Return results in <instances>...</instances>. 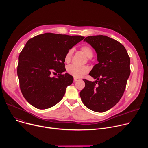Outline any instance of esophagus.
Segmentation results:
<instances>
[{"label": "esophagus", "mask_w": 148, "mask_h": 148, "mask_svg": "<svg viewBox=\"0 0 148 148\" xmlns=\"http://www.w3.org/2000/svg\"><path fill=\"white\" fill-rule=\"evenodd\" d=\"M80 79L79 78H77V77H74V80L75 81H79Z\"/></svg>", "instance_id": "obj_1"}]
</instances>
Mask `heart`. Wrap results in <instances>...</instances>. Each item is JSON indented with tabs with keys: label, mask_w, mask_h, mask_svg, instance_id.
Segmentation results:
<instances>
[{
	"label": "heart",
	"mask_w": 148,
	"mask_h": 148,
	"mask_svg": "<svg viewBox=\"0 0 148 148\" xmlns=\"http://www.w3.org/2000/svg\"><path fill=\"white\" fill-rule=\"evenodd\" d=\"M81 51L85 54L87 57L90 59V58L93 56V50L91 47L88 45H84L81 48ZM74 50L73 49H69L66 53L64 56V61L66 62L69 63L71 61L73 54ZM90 71V69L87 66H78L75 64H71L68 66L67 67V72L73 75V77L80 78L83 77L84 75L87 74Z\"/></svg>",
	"instance_id": "b5f03b06"
}]
</instances>
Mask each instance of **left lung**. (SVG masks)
Returning <instances> with one entry per match:
<instances>
[{"mask_svg":"<svg viewBox=\"0 0 148 148\" xmlns=\"http://www.w3.org/2000/svg\"><path fill=\"white\" fill-rule=\"evenodd\" d=\"M86 41L97 53L98 63L89 75L95 81L84 79L85 87L79 93L81 101L90 110L105 112L118 102L130 75V57L119 41L106 36H91Z\"/></svg>","mask_w":148,"mask_h":148,"instance_id":"1","label":"left lung"}]
</instances>
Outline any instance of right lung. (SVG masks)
Here are the masks:
<instances>
[{"instance_id": "obj_1", "label": "right lung", "mask_w": 148, "mask_h": 148, "mask_svg": "<svg viewBox=\"0 0 148 148\" xmlns=\"http://www.w3.org/2000/svg\"><path fill=\"white\" fill-rule=\"evenodd\" d=\"M84 38L46 33L28 40L20 53L17 73L21 92L32 106L47 109L62 99L73 82L72 75L63 73L64 56Z\"/></svg>"}]
</instances>
